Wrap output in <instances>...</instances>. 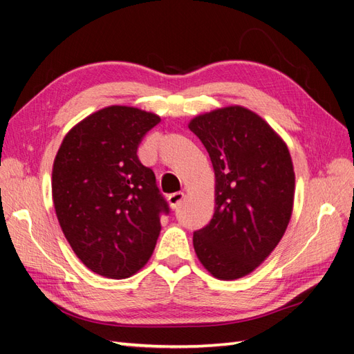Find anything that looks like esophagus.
I'll return each mask as SVG.
<instances>
[{
  "instance_id": "34e87169",
  "label": "esophagus",
  "mask_w": 354,
  "mask_h": 354,
  "mask_svg": "<svg viewBox=\"0 0 354 354\" xmlns=\"http://www.w3.org/2000/svg\"><path fill=\"white\" fill-rule=\"evenodd\" d=\"M183 199H185V194H183V192H176V194L168 195V203H169V207L173 208V209H176Z\"/></svg>"
}]
</instances>
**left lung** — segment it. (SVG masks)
<instances>
[{
  "mask_svg": "<svg viewBox=\"0 0 354 354\" xmlns=\"http://www.w3.org/2000/svg\"><path fill=\"white\" fill-rule=\"evenodd\" d=\"M189 128L216 174V209L194 233L195 252L214 277L239 279L272 254L291 220L292 159L273 128L242 106L195 116Z\"/></svg>",
  "mask_w": 354,
  "mask_h": 354,
  "instance_id": "left-lung-1",
  "label": "left lung"
}]
</instances>
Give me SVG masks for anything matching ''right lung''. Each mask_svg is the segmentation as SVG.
Segmentation results:
<instances>
[{"label": "right lung", "instance_id": "1", "mask_svg": "<svg viewBox=\"0 0 354 354\" xmlns=\"http://www.w3.org/2000/svg\"><path fill=\"white\" fill-rule=\"evenodd\" d=\"M160 121L131 106H108L65 136L53 164L51 194L63 234L88 269L127 279L149 261L168 203L137 156Z\"/></svg>", "mask_w": 354, "mask_h": 354}]
</instances>
